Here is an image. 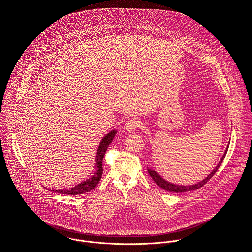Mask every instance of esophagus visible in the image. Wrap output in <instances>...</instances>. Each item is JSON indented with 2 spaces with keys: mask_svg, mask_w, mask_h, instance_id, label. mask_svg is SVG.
<instances>
[{
  "mask_svg": "<svg viewBox=\"0 0 252 252\" xmlns=\"http://www.w3.org/2000/svg\"><path fill=\"white\" fill-rule=\"evenodd\" d=\"M139 123H140V122L138 121V119H136V118H130V119L127 120L125 128H126L127 131H129V132H133V131H135V130L139 127Z\"/></svg>",
  "mask_w": 252,
  "mask_h": 252,
  "instance_id": "obj_1",
  "label": "esophagus"
}]
</instances>
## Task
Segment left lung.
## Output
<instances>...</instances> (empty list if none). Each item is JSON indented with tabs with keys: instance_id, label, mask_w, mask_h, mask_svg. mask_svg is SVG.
Returning <instances> with one entry per match:
<instances>
[{
	"instance_id": "1",
	"label": "left lung",
	"mask_w": 252,
	"mask_h": 252,
	"mask_svg": "<svg viewBox=\"0 0 252 252\" xmlns=\"http://www.w3.org/2000/svg\"><path fill=\"white\" fill-rule=\"evenodd\" d=\"M228 148H229V146H228L227 149L225 150L224 155H223L222 158H221V161H220V162L218 163V165L214 168V170H213L205 179H203L201 182H199V183H197V184H195V185H191V186H179V185H174V184H172V183L166 181L165 179H163L155 170L150 169V168L147 167V171H148V174L150 175V177L153 179V181H154L161 189H165V190H167V191L179 193V192H187V191L196 190V189H200L201 187H203V186L214 176V174L217 172V170H218L219 167L221 166V164H222V162H223V160H224V158H225V156H226V154H227V152H228Z\"/></svg>"
}]
</instances>
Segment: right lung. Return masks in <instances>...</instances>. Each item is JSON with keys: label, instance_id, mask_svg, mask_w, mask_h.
<instances>
[{"label": "right lung", "instance_id": "1", "mask_svg": "<svg viewBox=\"0 0 252 252\" xmlns=\"http://www.w3.org/2000/svg\"><path fill=\"white\" fill-rule=\"evenodd\" d=\"M116 134H117V130L113 129L102 138V140L98 146L96 157H95V173L93 176H91L87 180L77 184L73 188L66 189H58V190H53V191L61 193V194L63 193V194H67V195H77V194H82V193L88 192V191L92 190L93 189H95L96 186L99 184L102 174H103L102 162H103L104 155Z\"/></svg>", "mask_w": 252, "mask_h": 252}]
</instances>
